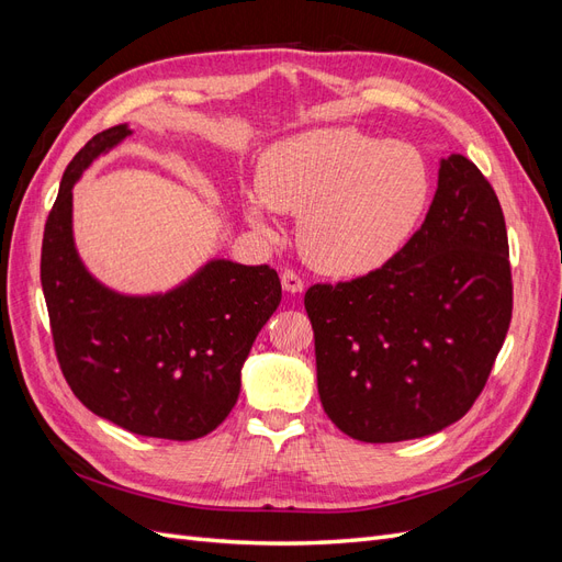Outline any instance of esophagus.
<instances>
[{"label":"esophagus","instance_id":"1","mask_svg":"<svg viewBox=\"0 0 562 562\" xmlns=\"http://www.w3.org/2000/svg\"><path fill=\"white\" fill-rule=\"evenodd\" d=\"M281 283H283V291H285V293L297 295V293L304 291V281L295 274V271H291V269L283 271V274H281Z\"/></svg>","mask_w":562,"mask_h":562}]
</instances>
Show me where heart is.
<instances>
[{
	"mask_svg": "<svg viewBox=\"0 0 562 562\" xmlns=\"http://www.w3.org/2000/svg\"><path fill=\"white\" fill-rule=\"evenodd\" d=\"M258 194L248 196L252 227L269 209L297 213V244L316 269L359 277L389 265L419 227L431 196L422 151L351 126L291 135L265 149Z\"/></svg>",
	"mask_w": 562,
	"mask_h": 562,
	"instance_id": "obj_1",
	"label": "heart"
}]
</instances>
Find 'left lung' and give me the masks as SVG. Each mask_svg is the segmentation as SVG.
I'll return each instance as SVG.
<instances>
[{
  "label": "left lung",
  "instance_id": "1",
  "mask_svg": "<svg viewBox=\"0 0 562 562\" xmlns=\"http://www.w3.org/2000/svg\"><path fill=\"white\" fill-rule=\"evenodd\" d=\"M323 411L363 443L443 431L483 391L512 323L499 199L467 157L440 159L427 220L382 269L304 295Z\"/></svg>",
  "mask_w": 562,
  "mask_h": 562
}]
</instances>
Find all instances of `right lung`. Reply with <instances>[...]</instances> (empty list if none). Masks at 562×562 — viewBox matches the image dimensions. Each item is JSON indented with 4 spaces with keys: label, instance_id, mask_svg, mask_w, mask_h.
Wrapping results in <instances>:
<instances>
[{
    "label": "right lung",
    "instance_id": "right-lung-1",
    "mask_svg": "<svg viewBox=\"0 0 562 562\" xmlns=\"http://www.w3.org/2000/svg\"><path fill=\"white\" fill-rule=\"evenodd\" d=\"M128 124L83 145L65 168L42 244V288L63 375L91 413L131 434L194 440L225 422L255 337L281 302L269 265L213 258L166 293L128 295L79 258L72 190L124 143Z\"/></svg>",
    "mask_w": 562,
    "mask_h": 562
}]
</instances>
